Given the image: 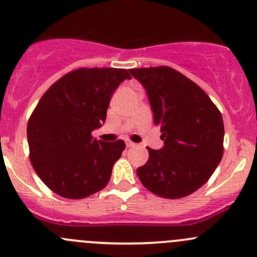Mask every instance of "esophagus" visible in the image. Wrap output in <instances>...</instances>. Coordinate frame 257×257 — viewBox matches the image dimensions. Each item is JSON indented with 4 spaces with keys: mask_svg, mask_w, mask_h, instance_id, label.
Wrapping results in <instances>:
<instances>
[{
    "mask_svg": "<svg viewBox=\"0 0 257 257\" xmlns=\"http://www.w3.org/2000/svg\"><path fill=\"white\" fill-rule=\"evenodd\" d=\"M135 146H136V144H134V142H131V141L126 142V147L131 148V147H135Z\"/></svg>",
    "mask_w": 257,
    "mask_h": 257,
    "instance_id": "1",
    "label": "esophagus"
}]
</instances>
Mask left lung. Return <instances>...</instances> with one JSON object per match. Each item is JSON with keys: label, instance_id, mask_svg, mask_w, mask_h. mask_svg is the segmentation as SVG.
Here are the masks:
<instances>
[{"label": "left lung", "instance_id": "8db88e82", "mask_svg": "<svg viewBox=\"0 0 257 257\" xmlns=\"http://www.w3.org/2000/svg\"><path fill=\"white\" fill-rule=\"evenodd\" d=\"M146 89L161 150L147 148V163L137 168L150 192L167 199L187 197L208 182L224 152L220 111L202 88L169 67L130 69Z\"/></svg>", "mask_w": 257, "mask_h": 257}]
</instances>
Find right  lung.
Masks as SVG:
<instances>
[{
  "instance_id": "add662e5",
  "label": "right lung",
  "mask_w": 257,
  "mask_h": 257,
  "mask_svg": "<svg viewBox=\"0 0 257 257\" xmlns=\"http://www.w3.org/2000/svg\"><path fill=\"white\" fill-rule=\"evenodd\" d=\"M126 69L80 68L44 92L27 125L30 160L43 183L60 197L83 199L109 183L125 142L91 136L105 122L113 91Z\"/></svg>"
}]
</instances>
